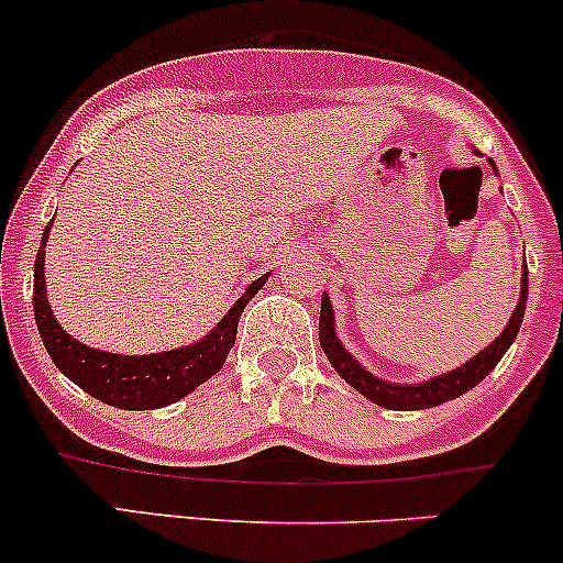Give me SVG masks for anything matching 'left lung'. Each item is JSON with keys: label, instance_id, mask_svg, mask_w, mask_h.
Segmentation results:
<instances>
[{"label": "left lung", "instance_id": "obj_1", "mask_svg": "<svg viewBox=\"0 0 563 563\" xmlns=\"http://www.w3.org/2000/svg\"><path fill=\"white\" fill-rule=\"evenodd\" d=\"M493 163V161H490ZM526 299H528V272L523 269V288H520V302L515 308L512 318H509L507 329L487 345L482 354H476L474 360L465 362L457 371L444 373L439 378H430L424 384H389L382 382V378L371 376L365 367L356 360H351L349 351L340 345L338 334H334V321H332V305H329V297L323 294L321 297V318H318V340H321V349L327 354V360L332 362L334 371L345 378L356 391L373 400L376 406L391 408V411H417V408H433L441 406L446 400H455V397L468 391L471 387L482 382L493 367L501 362V356L507 354V349L512 345V340L518 338L520 321H523L526 313Z\"/></svg>", "mask_w": 563, "mask_h": 563}]
</instances>
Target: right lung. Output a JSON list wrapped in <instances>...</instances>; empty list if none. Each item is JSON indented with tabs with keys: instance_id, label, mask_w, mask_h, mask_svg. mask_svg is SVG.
Listing matches in <instances>:
<instances>
[{
	"instance_id": "1",
	"label": "right lung",
	"mask_w": 563,
	"mask_h": 563,
	"mask_svg": "<svg viewBox=\"0 0 563 563\" xmlns=\"http://www.w3.org/2000/svg\"><path fill=\"white\" fill-rule=\"evenodd\" d=\"M51 223L45 225L43 245L48 240ZM43 247L37 250L35 258V321L40 329L43 345L48 349L54 365L78 384L84 391H89L108 406L128 408V411H150V408H163L168 402H176L179 397L190 395L198 384L212 378L223 367L231 345L236 340V323H240L242 310L250 299L258 294V288L266 283V275L250 283L247 291L236 299L234 308L225 313L223 321L190 349L166 351V354L150 356H122L108 354V351L89 349L78 343L76 338L65 332L56 323L54 313L45 299V277H43Z\"/></svg>"
}]
</instances>
